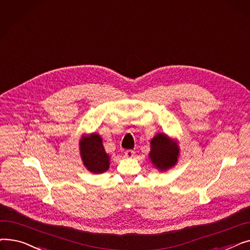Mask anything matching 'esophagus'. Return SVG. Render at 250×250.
<instances>
[{
	"label": "esophagus",
	"instance_id": "34e87169",
	"mask_svg": "<svg viewBox=\"0 0 250 250\" xmlns=\"http://www.w3.org/2000/svg\"><path fill=\"white\" fill-rule=\"evenodd\" d=\"M125 156L126 157V158H133V157L135 156V152L132 150H126L125 153Z\"/></svg>",
	"mask_w": 250,
	"mask_h": 250
}]
</instances>
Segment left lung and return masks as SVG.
Segmentation results:
<instances>
[{
  "instance_id": "1",
  "label": "left lung",
  "mask_w": 250,
  "mask_h": 250,
  "mask_svg": "<svg viewBox=\"0 0 250 250\" xmlns=\"http://www.w3.org/2000/svg\"><path fill=\"white\" fill-rule=\"evenodd\" d=\"M151 151L149 159L152 165L164 172L176 165L179 157L178 142L168 137L166 134L158 133L150 142Z\"/></svg>"
}]
</instances>
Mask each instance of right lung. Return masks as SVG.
Returning <instances> with one entry per match:
<instances>
[{"mask_svg": "<svg viewBox=\"0 0 250 250\" xmlns=\"http://www.w3.org/2000/svg\"><path fill=\"white\" fill-rule=\"evenodd\" d=\"M79 148L81 159L88 171L94 174L107 171L110 165V156L105 152L99 134L92 133L82 136L79 142Z\"/></svg>", "mask_w": 250, "mask_h": 250, "instance_id": "1", "label": "right lung"}]
</instances>
